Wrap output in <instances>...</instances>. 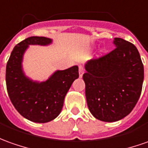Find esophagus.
<instances>
[{"instance_id":"esophagus-1","label":"esophagus","mask_w":148,"mask_h":148,"mask_svg":"<svg viewBox=\"0 0 148 148\" xmlns=\"http://www.w3.org/2000/svg\"><path fill=\"white\" fill-rule=\"evenodd\" d=\"M84 72V69H83V68H82L81 66H80V67H79V76H80V78L83 76Z\"/></svg>"}]
</instances>
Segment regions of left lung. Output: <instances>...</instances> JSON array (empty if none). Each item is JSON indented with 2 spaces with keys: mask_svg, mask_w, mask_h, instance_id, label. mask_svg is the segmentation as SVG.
I'll return each mask as SVG.
<instances>
[{
  "mask_svg": "<svg viewBox=\"0 0 148 148\" xmlns=\"http://www.w3.org/2000/svg\"><path fill=\"white\" fill-rule=\"evenodd\" d=\"M115 49L84 64L83 75L88 110L102 122H117L130 114L141 94L144 77L134 44L115 38Z\"/></svg>",
  "mask_w": 148,
  "mask_h": 148,
  "instance_id": "1",
  "label": "left lung"
}]
</instances>
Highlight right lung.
I'll list each match as a JSON object with an SVG mask.
<instances>
[{
    "mask_svg": "<svg viewBox=\"0 0 148 148\" xmlns=\"http://www.w3.org/2000/svg\"><path fill=\"white\" fill-rule=\"evenodd\" d=\"M52 39L29 37L14 47L6 65L5 80L11 102L18 112L31 122H51L60 114L64 97L73 81L79 77L78 66L57 70L47 80L30 79L23 70V57L29 45L48 46Z\"/></svg>",
    "mask_w": 148,
    "mask_h": 148,
    "instance_id": "right-lung-1",
    "label": "right lung"
}]
</instances>
